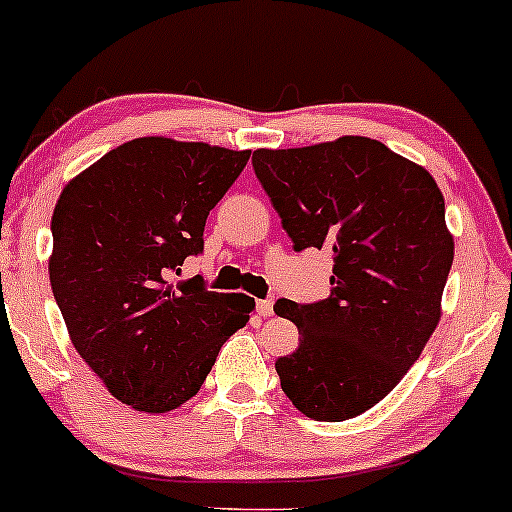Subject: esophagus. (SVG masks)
<instances>
[{
  "label": "esophagus",
  "instance_id": "1",
  "mask_svg": "<svg viewBox=\"0 0 512 512\" xmlns=\"http://www.w3.org/2000/svg\"><path fill=\"white\" fill-rule=\"evenodd\" d=\"M272 311H274V301L272 299H260L257 301V313H260V316H272Z\"/></svg>",
  "mask_w": 512,
  "mask_h": 512
}]
</instances>
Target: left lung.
Segmentation results:
<instances>
[{
	"instance_id": "left-lung-1",
	"label": "left lung",
	"mask_w": 512,
	"mask_h": 512,
	"mask_svg": "<svg viewBox=\"0 0 512 512\" xmlns=\"http://www.w3.org/2000/svg\"><path fill=\"white\" fill-rule=\"evenodd\" d=\"M294 250L333 252L330 296L279 299L299 350L277 359L289 401L325 423L355 418L396 389L442 316L454 260L445 199L425 167L384 143L342 136L252 153Z\"/></svg>"
}]
</instances>
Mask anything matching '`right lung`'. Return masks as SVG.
Listing matches in <instances>:
<instances>
[{
    "label": "right lung",
    "mask_w": 512,
    "mask_h": 512,
    "mask_svg": "<svg viewBox=\"0 0 512 512\" xmlns=\"http://www.w3.org/2000/svg\"><path fill=\"white\" fill-rule=\"evenodd\" d=\"M250 150L136 138L77 174L53 211L48 272L72 345L111 396L167 413L196 396L255 299L177 282Z\"/></svg>",
    "instance_id": "1"
}]
</instances>
